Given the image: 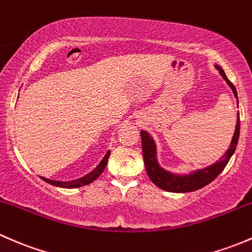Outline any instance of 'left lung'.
I'll list each match as a JSON object with an SVG mask.
<instances>
[{
  "mask_svg": "<svg viewBox=\"0 0 252 252\" xmlns=\"http://www.w3.org/2000/svg\"><path fill=\"white\" fill-rule=\"evenodd\" d=\"M216 68L220 70V74L222 75L223 79L227 81V84L229 85V87L232 88L234 95L238 98L237 90H235L234 85L227 79L224 71L221 66L216 65ZM239 133H240V119H239V113H238V120H237V126H235L234 136H233L232 142H230L229 149L225 152V154L223 155L221 159L217 162H215L214 165L209 166V167L204 168V170L195 171L194 173L187 176H177L173 175V173L167 172L164 168H161L157 161V148H155L154 141L152 139V137L149 136V133L145 131H141V137H142V152H143V159H144V165L145 170H147L148 176L152 180V182L158 186L159 188L164 189L166 191H172V193H187V191H194L198 190V189L203 188V187L207 186L209 183H211L220 173L222 172L223 168L225 167V165L228 164L229 159L232 158L233 153L235 152V148H237L238 139H239Z\"/></svg>",
  "mask_w": 252,
  "mask_h": 252,
  "instance_id": "left-lung-1",
  "label": "left lung"
}]
</instances>
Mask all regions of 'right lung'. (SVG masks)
<instances>
[{"label": "right lung", "instance_id": "1", "mask_svg": "<svg viewBox=\"0 0 252 252\" xmlns=\"http://www.w3.org/2000/svg\"><path fill=\"white\" fill-rule=\"evenodd\" d=\"M109 155H110V150H109L107 154H105L104 159H103L102 161L99 162V165H98L97 167H95L94 170L92 171V172H90V173H88V175L84 176V177L79 178V180L70 181V182H59V181H52V180H48V178H43V177H42V180L45 181V182L52 184V186L62 187V188H79V187L86 186V184L92 183L93 181L95 180V178L99 177L100 173H102L103 171H104L105 166H107V164H108Z\"/></svg>", "mask_w": 252, "mask_h": 252}]
</instances>
